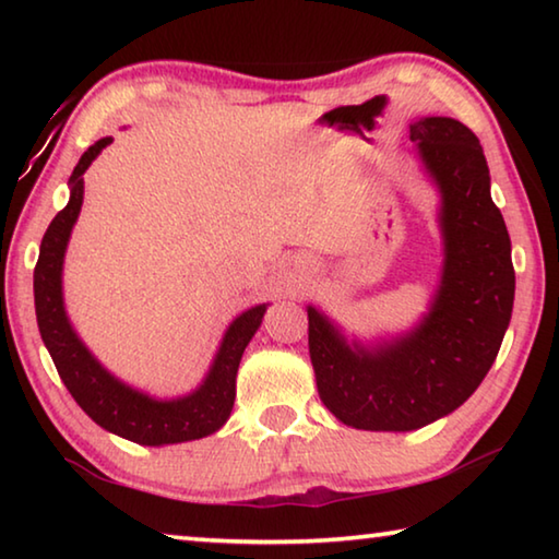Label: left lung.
Here are the masks:
<instances>
[{"instance_id": "8db88e82", "label": "left lung", "mask_w": 559, "mask_h": 559, "mask_svg": "<svg viewBox=\"0 0 559 559\" xmlns=\"http://www.w3.org/2000/svg\"><path fill=\"white\" fill-rule=\"evenodd\" d=\"M409 140L439 192L443 263L429 310L402 335L362 343L308 306L320 400L365 431H414L459 409L496 362L513 313L510 236L478 138L459 120L429 116L409 122Z\"/></svg>"}]
</instances>
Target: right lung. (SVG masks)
Returning a JSON list of instances; mask_svg holds the SVG:
<instances>
[{
  "label": "right lung",
  "instance_id": "1",
  "mask_svg": "<svg viewBox=\"0 0 559 559\" xmlns=\"http://www.w3.org/2000/svg\"><path fill=\"white\" fill-rule=\"evenodd\" d=\"M110 143L112 138H100L81 155L69 177V204L53 216L44 234L39 261L34 269L36 323L66 390L98 427L135 441L140 447H167V443L204 439L219 431L231 416L241 355L261 328L269 302L243 310L231 320L212 359L210 372L189 394L157 400L118 380L98 362V357L79 337L66 313L63 259L73 224L83 206V173Z\"/></svg>",
  "mask_w": 559,
  "mask_h": 559
}]
</instances>
